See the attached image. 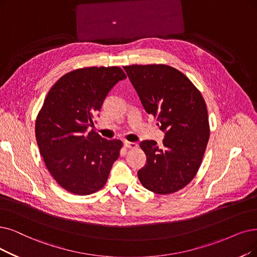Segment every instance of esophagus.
<instances>
[{
  "mask_svg": "<svg viewBox=\"0 0 257 257\" xmlns=\"http://www.w3.org/2000/svg\"><path fill=\"white\" fill-rule=\"evenodd\" d=\"M124 146L127 149H137L138 143L137 142H131V141H124Z\"/></svg>",
  "mask_w": 257,
  "mask_h": 257,
  "instance_id": "34e87169",
  "label": "esophagus"
}]
</instances>
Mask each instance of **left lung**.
I'll list each match as a JSON object with an SVG mask.
<instances>
[{
	"instance_id": "1",
	"label": "left lung",
	"mask_w": 257,
	"mask_h": 257,
	"mask_svg": "<svg viewBox=\"0 0 257 257\" xmlns=\"http://www.w3.org/2000/svg\"><path fill=\"white\" fill-rule=\"evenodd\" d=\"M123 68L143 107L166 132L161 149L154 140L140 143L147 163L138 171V178L153 193H175L196 176L206 152L210 138L206 102L192 81L172 66L135 64Z\"/></svg>"
}]
</instances>
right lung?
I'll use <instances>...</instances> for the list:
<instances>
[{"label":"right lung","instance_id":"obj_1","mask_svg":"<svg viewBox=\"0 0 257 257\" xmlns=\"http://www.w3.org/2000/svg\"><path fill=\"white\" fill-rule=\"evenodd\" d=\"M126 78L119 66L78 68L51 86L36 119V139L50 175L75 195H90L105 186L123 143L106 140L93 125L108 91Z\"/></svg>","mask_w":257,"mask_h":257}]
</instances>
